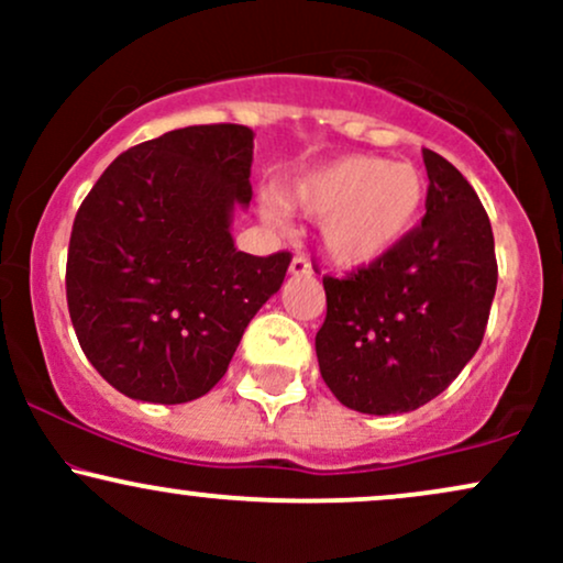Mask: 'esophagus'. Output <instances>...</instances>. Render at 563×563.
<instances>
[{"label": "esophagus", "instance_id": "obj_1", "mask_svg": "<svg viewBox=\"0 0 563 563\" xmlns=\"http://www.w3.org/2000/svg\"><path fill=\"white\" fill-rule=\"evenodd\" d=\"M290 275H312V262L303 254H296L294 262H290Z\"/></svg>", "mask_w": 563, "mask_h": 563}]
</instances>
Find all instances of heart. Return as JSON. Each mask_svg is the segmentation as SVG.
<instances>
[{
	"label": "heart",
	"instance_id": "obj_1",
	"mask_svg": "<svg viewBox=\"0 0 563 563\" xmlns=\"http://www.w3.org/2000/svg\"><path fill=\"white\" fill-rule=\"evenodd\" d=\"M429 179L412 164L380 156H341L296 174L280 187V203L322 219V243L333 260L367 264L389 254L421 222ZM264 217L280 219L275 203Z\"/></svg>",
	"mask_w": 563,
	"mask_h": 563
}]
</instances>
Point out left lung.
I'll use <instances>...</instances> for the list:
<instances>
[{
    "label": "left lung",
    "mask_w": 563,
    "mask_h": 563,
    "mask_svg": "<svg viewBox=\"0 0 563 563\" xmlns=\"http://www.w3.org/2000/svg\"><path fill=\"white\" fill-rule=\"evenodd\" d=\"M426 214L389 254L322 277L320 376L367 416L410 412L442 394L479 349L497 288L495 238L468 179L423 151Z\"/></svg>",
    "instance_id": "8db88e82"
}]
</instances>
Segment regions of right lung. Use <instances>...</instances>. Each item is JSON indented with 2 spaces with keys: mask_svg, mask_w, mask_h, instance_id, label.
<instances>
[{
  "mask_svg": "<svg viewBox=\"0 0 563 563\" xmlns=\"http://www.w3.org/2000/svg\"><path fill=\"white\" fill-rule=\"evenodd\" d=\"M254 134L174 129L129 147L76 211L66 299L76 339L113 389L142 402L203 397L245 325L283 286L288 251L235 249L230 214L251 200Z\"/></svg>",
  "mask_w": 563,
  "mask_h": 563,
  "instance_id": "right-lung-1",
  "label": "right lung"
}]
</instances>
